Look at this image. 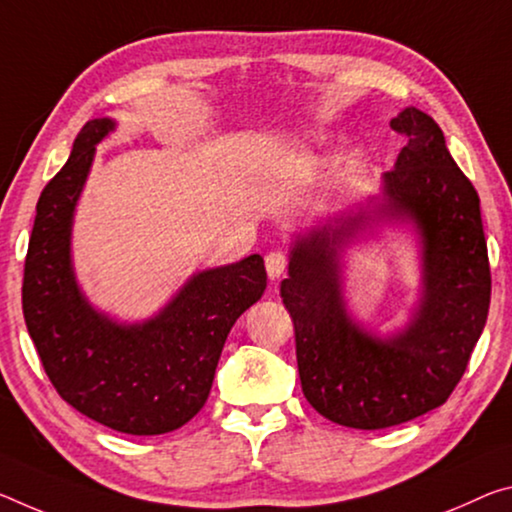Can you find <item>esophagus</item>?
I'll return each mask as SVG.
<instances>
[{"instance_id":"esophagus-1","label":"esophagus","mask_w":512,"mask_h":512,"mask_svg":"<svg viewBox=\"0 0 512 512\" xmlns=\"http://www.w3.org/2000/svg\"><path fill=\"white\" fill-rule=\"evenodd\" d=\"M287 264H289V257L282 253V250H271V253L266 255V273H269L271 280L282 278L287 271Z\"/></svg>"}]
</instances>
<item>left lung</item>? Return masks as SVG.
<instances>
[{"label":"left lung","mask_w":512,"mask_h":512,"mask_svg":"<svg viewBox=\"0 0 512 512\" xmlns=\"http://www.w3.org/2000/svg\"><path fill=\"white\" fill-rule=\"evenodd\" d=\"M389 127L408 143L383 175V202L296 239L280 285L305 399L319 415L360 431L399 426L449 399L485 328L492 291L481 200L440 125L408 107ZM380 217L410 220L422 239L420 307L389 338L371 336L345 312L336 253Z\"/></svg>","instance_id":"left-lung-1"}]
</instances>
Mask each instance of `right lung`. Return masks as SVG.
Returning a JSON list of instances; mask_svg holds the SVG:
<instances>
[{
  "label": "right lung",
  "instance_id": "add662e5",
  "mask_svg": "<svg viewBox=\"0 0 512 512\" xmlns=\"http://www.w3.org/2000/svg\"><path fill=\"white\" fill-rule=\"evenodd\" d=\"M111 118L81 127L70 159L40 193L24 259V323L59 396L81 415L127 435H161L205 405L227 332L262 298L264 259L193 275L143 323H116L81 294L70 259L72 216L95 145Z\"/></svg>",
  "mask_w": 512,
  "mask_h": 512
}]
</instances>
